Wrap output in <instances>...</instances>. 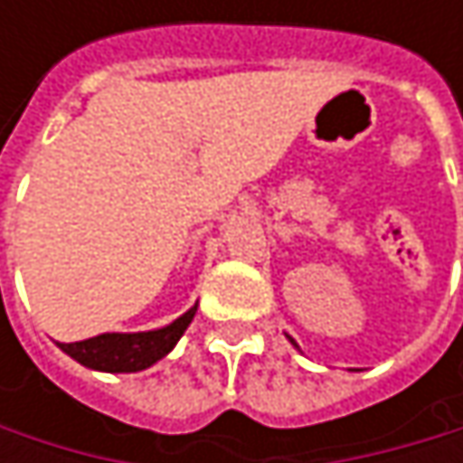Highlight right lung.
Wrapping results in <instances>:
<instances>
[{
    "label": "right lung",
    "mask_w": 463,
    "mask_h": 463,
    "mask_svg": "<svg viewBox=\"0 0 463 463\" xmlns=\"http://www.w3.org/2000/svg\"><path fill=\"white\" fill-rule=\"evenodd\" d=\"M198 306L190 308L184 317H179L174 324L163 326V329H152V332H134V335H120V332H107V335H96L80 343H61V348L77 359L85 367L93 370H107V373H137L149 364H155L157 359H163L176 340L184 335V329L190 326L195 317Z\"/></svg>",
    "instance_id": "obj_1"
}]
</instances>
